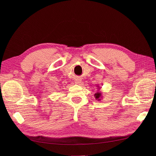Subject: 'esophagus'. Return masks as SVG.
<instances>
[{
    "label": "esophagus",
    "mask_w": 156,
    "mask_h": 156,
    "mask_svg": "<svg viewBox=\"0 0 156 156\" xmlns=\"http://www.w3.org/2000/svg\"><path fill=\"white\" fill-rule=\"evenodd\" d=\"M75 83L76 84H79L81 83V79H76L75 80Z\"/></svg>",
    "instance_id": "34e87169"
}]
</instances>
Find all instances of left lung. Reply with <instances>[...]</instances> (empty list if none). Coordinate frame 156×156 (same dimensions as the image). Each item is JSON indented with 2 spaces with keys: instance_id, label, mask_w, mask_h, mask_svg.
<instances>
[{
  "instance_id": "left-lung-1",
  "label": "left lung",
  "mask_w": 156,
  "mask_h": 156,
  "mask_svg": "<svg viewBox=\"0 0 156 156\" xmlns=\"http://www.w3.org/2000/svg\"><path fill=\"white\" fill-rule=\"evenodd\" d=\"M94 96H95V98H96V100H101L100 97L101 96V94L100 92H97V93H96L95 94H94Z\"/></svg>"
}]
</instances>
